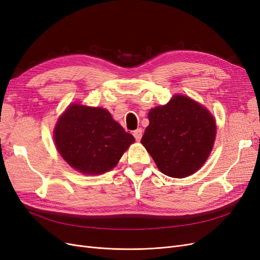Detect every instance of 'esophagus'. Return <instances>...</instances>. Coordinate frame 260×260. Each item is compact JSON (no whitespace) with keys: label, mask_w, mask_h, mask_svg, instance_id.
Segmentation results:
<instances>
[{"label":"esophagus","mask_w":260,"mask_h":260,"mask_svg":"<svg viewBox=\"0 0 260 260\" xmlns=\"http://www.w3.org/2000/svg\"><path fill=\"white\" fill-rule=\"evenodd\" d=\"M142 133H143V130L142 129H137V130H135L133 131V137H135V139L137 140V141H140L141 140V138H142Z\"/></svg>","instance_id":"obj_1"}]
</instances>
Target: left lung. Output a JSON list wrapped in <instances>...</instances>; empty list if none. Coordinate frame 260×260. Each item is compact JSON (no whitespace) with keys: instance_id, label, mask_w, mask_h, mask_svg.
<instances>
[{"instance_id":"obj_1","label":"left lung","mask_w":260,"mask_h":260,"mask_svg":"<svg viewBox=\"0 0 260 260\" xmlns=\"http://www.w3.org/2000/svg\"><path fill=\"white\" fill-rule=\"evenodd\" d=\"M141 140L164 175L185 178L198 171L214 146L216 121L205 107L176 95L167 105L152 108Z\"/></svg>"}]
</instances>
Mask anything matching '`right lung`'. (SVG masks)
<instances>
[{
    "label": "right lung",
    "instance_id": "1",
    "mask_svg": "<svg viewBox=\"0 0 260 260\" xmlns=\"http://www.w3.org/2000/svg\"><path fill=\"white\" fill-rule=\"evenodd\" d=\"M54 141L74 169L100 175L116 166L135 138L106 109L74 104L58 119Z\"/></svg>",
    "mask_w": 260,
    "mask_h": 260
}]
</instances>
